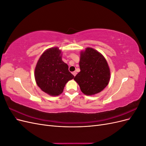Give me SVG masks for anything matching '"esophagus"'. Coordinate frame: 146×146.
<instances>
[{
	"label": "esophagus",
	"instance_id": "34e87169",
	"mask_svg": "<svg viewBox=\"0 0 146 146\" xmlns=\"http://www.w3.org/2000/svg\"><path fill=\"white\" fill-rule=\"evenodd\" d=\"M72 74L74 75V76H76V75H77V72H76V71H74V72H72Z\"/></svg>",
	"mask_w": 146,
	"mask_h": 146
}]
</instances>
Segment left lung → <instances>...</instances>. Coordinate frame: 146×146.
<instances>
[{
    "label": "left lung",
    "instance_id": "8db88e82",
    "mask_svg": "<svg viewBox=\"0 0 146 146\" xmlns=\"http://www.w3.org/2000/svg\"><path fill=\"white\" fill-rule=\"evenodd\" d=\"M80 72L74 78L86 96L103 91L110 80V70L107 60L100 52L91 47L80 52Z\"/></svg>",
    "mask_w": 146,
    "mask_h": 146
}]
</instances>
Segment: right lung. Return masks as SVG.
<instances>
[{
    "label": "right lung",
    "instance_id": "add662e5",
    "mask_svg": "<svg viewBox=\"0 0 146 146\" xmlns=\"http://www.w3.org/2000/svg\"><path fill=\"white\" fill-rule=\"evenodd\" d=\"M74 77L68 65L62 60L58 47H51L42 53L35 69L37 85L46 94L57 96L62 93L66 84Z\"/></svg>",
    "mask_w": 146,
    "mask_h": 146
}]
</instances>
